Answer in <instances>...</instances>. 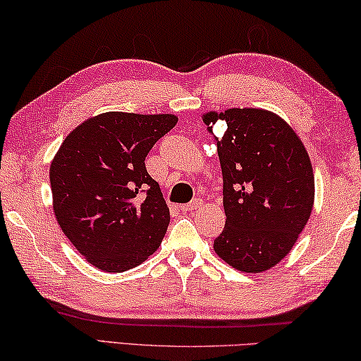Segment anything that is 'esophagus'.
<instances>
[{
	"label": "esophagus",
	"instance_id": "esophagus-1",
	"mask_svg": "<svg viewBox=\"0 0 361 361\" xmlns=\"http://www.w3.org/2000/svg\"><path fill=\"white\" fill-rule=\"evenodd\" d=\"M200 204H202V200H193L192 203H188V204H182V206H180V209L184 211V212H188V211L197 209Z\"/></svg>",
	"mask_w": 361,
	"mask_h": 361
}]
</instances>
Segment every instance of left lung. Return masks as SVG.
Here are the masks:
<instances>
[{
    "mask_svg": "<svg viewBox=\"0 0 361 361\" xmlns=\"http://www.w3.org/2000/svg\"><path fill=\"white\" fill-rule=\"evenodd\" d=\"M214 136L224 179L226 227L214 251L233 269L257 274L279 264L296 243L314 208L315 180L298 134L271 111L228 109L203 116Z\"/></svg>",
    "mask_w": 361,
    "mask_h": 361,
    "instance_id": "left-lung-1",
    "label": "left lung"
}]
</instances>
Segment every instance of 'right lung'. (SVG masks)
<instances>
[{
  "mask_svg": "<svg viewBox=\"0 0 361 361\" xmlns=\"http://www.w3.org/2000/svg\"><path fill=\"white\" fill-rule=\"evenodd\" d=\"M176 123L174 115L109 111L73 129L52 159L56 219L94 267L120 274L158 250L169 209L145 157Z\"/></svg>",
  "mask_w": 361,
  "mask_h": 361,
  "instance_id": "obj_1",
  "label": "right lung"
}]
</instances>
